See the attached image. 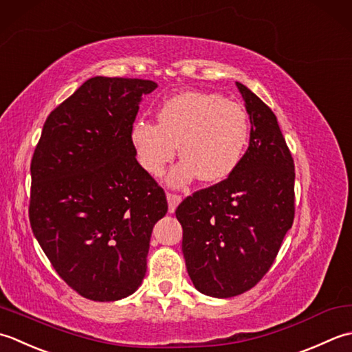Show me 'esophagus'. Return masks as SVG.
<instances>
[{"mask_svg":"<svg viewBox=\"0 0 352 352\" xmlns=\"http://www.w3.org/2000/svg\"><path fill=\"white\" fill-rule=\"evenodd\" d=\"M167 200H168V211L170 212H175L176 206L181 204L182 196L175 195V192H167Z\"/></svg>","mask_w":352,"mask_h":352,"instance_id":"obj_1","label":"esophagus"}]
</instances>
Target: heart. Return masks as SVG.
Here are the masks:
<instances>
[{
	"label": "heart",
	"mask_w": 352,
	"mask_h": 352,
	"mask_svg": "<svg viewBox=\"0 0 352 352\" xmlns=\"http://www.w3.org/2000/svg\"><path fill=\"white\" fill-rule=\"evenodd\" d=\"M156 121L140 118L131 127V144L140 166L160 176L179 155L184 160L168 176L175 186L195 179L216 184L240 167L250 142L245 106L217 92L185 91L164 100Z\"/></svg>",
	"instance_id": "1"
}]
</instances>
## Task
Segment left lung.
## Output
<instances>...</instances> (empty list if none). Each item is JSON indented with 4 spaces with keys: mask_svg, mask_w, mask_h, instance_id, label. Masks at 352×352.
<instances>
[{
    "mask_svg": "<svg viewBox=\"0 0 352 352\" xmlns=\"http://www.w3.org/2000/svg\"><path fill=\"white\" fill-rule=\"evenodd\" d=\"M250 118V142L232 176L192 192L176 208L182 252L199 292L232 298L274 264L295 219V162L275 113L236 82Z\"/></svg>",
    "mask_w": 352,
    "mask_h": 352,
    "instance_id": "8db88e82",
    "label": "left lung"
}]
</instances>
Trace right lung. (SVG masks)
Masks as SVG:
<instances>
[{"label":"right lung","mask_w":352,"mask_h":352,"mask_svg":"<svg viewBox=\"0 0 352 352\" xmlns=\"http://www.w3.org/2000/svg\"><path fill=\"white\" fill-rule=\"evenodd\" d=\"M144 78L92 77L47 117L32 157L28 219L36 240L78 295L109 302L138 289L166 191L131 144Z\"/></svg>","instance_id":"add662e5"}]
</instances>
